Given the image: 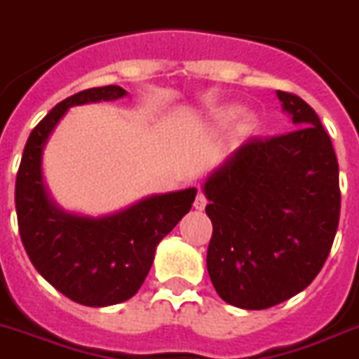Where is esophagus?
<instances>
[{"mask_svg": "<svg viewBox=\"0 0 359 359\" xmlns=\"http://www.w3.org/2000/svg\"><path fill=\"white\" fill-rule=\"evenodd\" d=\"M206 203H208V201H206L205 194H203V191H199V194H197V197H195V203H194L195 210H205Z\"/></svg>", "mask_w": 359, "mask_h": 359, "instance_id": "1", "label": "esophagus"}]
</instances>
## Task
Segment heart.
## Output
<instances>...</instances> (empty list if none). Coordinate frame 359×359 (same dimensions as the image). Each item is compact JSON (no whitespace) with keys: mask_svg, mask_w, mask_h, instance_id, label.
Listing matches in <instances>:
<instances>
[{"mask_svg":"<svg viewBox=\"0 0 359 359\" xmlns=\"http://www.w3.org/2000/svg\"><path fill=\"white\" fill-rule=\"evenodd\" d=\"M236 112H238V110H234V112H232V114H236Z\"/></svg>","mask_w":359,"mask_h":359,"instance_id":"1","label":"heart"}]
</instances>
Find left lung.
<instances>
[{
	"label": "left lung",
	"instance_id": "left-lung-1",
	"mask_svg": "<svg viewBox=\"0 0 359 359\" xmlns=\"http://www.w3.org/2000/svg\"><path fill=\"white\" fill-rule=\"evenodd\" d=\"M297 129L252 138L205 182L214 232L206 267L215 291L243 310L301 293L330 255L339 225V165L321 119L276 92Z\"/></svg>",
	"mask_w": 359,
	"mask_h": 359
}]
</instances>
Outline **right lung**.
I'll return each mask as SVG.
<instances>
[{
    "label": "right lung",
    "mask_w": 359,
    "mask_h": 359,
    "mask_svg": "<svg viewBox=\"0 0 359 359\" xmlns=\"http://www.w3.org/2000/svg\"><path fill=\"white\" fill-rule=\"evenodd\" d=\"M121 86H99L66 97L29 136L16 175V215L22 243L34 269L74 302L84 306L127 301L153 265L164 236L189 212L197 189L151 195L104 217L68 214L49 199L42 179V153L66 110L74 104L114 101Z\"/></svg>",
    "instance_id": "obj_1"
}]
</instances>
